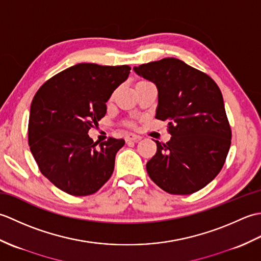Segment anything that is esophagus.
I'll list each match as a JSON object with an SVG mask.
<instances>
[{
  "label": "esophagus",
  "instance_id": "esophagus-1",
  "mask_svg": "<svg viewBox=\"0 0 261 261\" xmlns=\"http://www.w3.org/2000/svg\"><path fill=\"white\" fill-rule=\"evenodd\" d=\"M140 139L139 136H137L135 134H132V132H129V134L125 135V140L129 142V141H138Z\"/></svg>",
  "mask_w": 261,
  "mask_h": 261
}]
</instances>
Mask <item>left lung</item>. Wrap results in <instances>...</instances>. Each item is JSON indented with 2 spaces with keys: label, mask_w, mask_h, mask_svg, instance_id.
Returning <instances> with one entry per match:
<instances>
[{
  "label": "left lung",
  "mask_w": 261,
  "mask_h": 261,
  "mask_svg": "<svg viewBox=\"0 0 261 261\" xmlns=\"http://www.w3.org/2000/svg\"><path fill=\"white\" fill-rule=\"evenodd\" d=\"M158 88L156 119L168 122L170 140L157 143L148 175L175 195L193 194L220 173L231 146V126L219 86L211 77L177 58L134 68Z\"/></svg>",
  "instance_id": "8db88e82"
}]
</instances>
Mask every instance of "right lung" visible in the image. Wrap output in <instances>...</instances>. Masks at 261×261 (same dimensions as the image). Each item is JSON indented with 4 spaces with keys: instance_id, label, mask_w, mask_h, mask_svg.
<instances>
[{
    "instance_id": "1",
    "label": "right lung",
    "mask_w": 261,
    "mask_h": 261,
    "mask_svg": "<svg viewBox=\"0 0 261 261\" xmlns=\"http://www.w3.org/2000/svg\"><path fill=\"white\" fill-rule=\"evenodd\" d=\"M130 69L127 65L77 64L43 83L33 97L30 150L41 174L63 192L92 195L112 176L124 139L110 137L97 145L87 134L98 125L111 94Z\"/></svg>"
}]
</instances>
